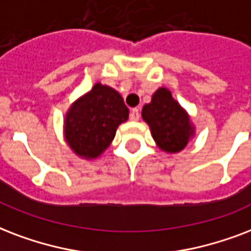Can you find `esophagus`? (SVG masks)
Listing matches in <instances>:
<instances>
[{"label": "esophagus", "mask_w": 251, "mask_h": 251, "mask_svg": "<svg viewBox=\"0 0 251 251\" xmlns=\"http://www.w3.org/2000/svg\"><path fill=\"white\" fill-rule=\"evenodd\" d=\"M129 118H131V120H133V122L139 120V118H140V110H139V108H132L131 114H129Z\"/></svg>", "instance_id": "obj_1"}]
</instances>
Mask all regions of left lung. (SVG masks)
I'll use <instances>...</instances> for the list:
<instances>
[{
    "label": "left lung",
    "instance_id": "left-lung-1",
    "mask_svg": "<svg viewBox=\"0 0 251 251\" xmlns=\"http://www.w3.org/2000/svg\"><path fill=\"white\" fill-rule=\"evenodd\" d=\"M141 115L149 124L157 145L165 152H179L194 136L187 112L165 87H160L153 94L152 102L144 106Z\"/></svg>",
    "mask_w": 251,
    "mask_h": 251
}]
</instances>
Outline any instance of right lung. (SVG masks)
Listing matches in <instances>:
<instances>
[{
	"mask_svg": "<svg viewBox=\"0 0 251 251\" xmlns=\"http://www.w3.org/2000/svg\"><path fill=\"white\" fill-rule=\"evenodd\" d=\"M127 119L128 108L122 95L112 87L95 83L68 111L65 140L79 157L95 158L107 149L116 128Z\"/></svg>",
	"mask_w": 251,
	"mask_h": 251,
	"instance_id": "obj_1",
	"label": "right lung"
}]
</instances>
